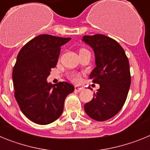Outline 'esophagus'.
Wrapping results in <instances>:
<instances>
[{"mask_svg":"<svg viewBox=\"0 0 150 150\" xmlns=\"http://www.w3.org/2000/svg\"><path fill=\"white\" fill-rule=\"evenodd\" d=\"M82 90H83V87L78 86H75V91H77V92H79V91H81Z\"/></svg>","mask_w":150,"mask_h":150,"instance_id":"34e87169","label":"esophagus"}]
</instances>
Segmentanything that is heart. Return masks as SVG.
Masks as SVG:
<instances>
[{"label":"heart","mask_w":150,"mask_h":150,"mask_svg":"<svg viewBox=\"0 0 150 150\" xmlns=\"http://www.w3.org/2000/svg\"><path fill=\"white\" fill-rule=\"evenodd\" d=\"M71 79L74 81H79V79H80V76H79V74H71Z\"/></svg>","instance_id":"obj_1"}]
</instances>
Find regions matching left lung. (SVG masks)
<instances>
[{"label": "left lung", "instance_id": "1", "mask_svg": "<svg viewBox=\"0 0 150 150\" xmlns=\"http://www.w3.org/2000/svg\"><path fill=\"white\" fill-rule=\"evenodd\" d=\"M83 41L93 49L95 55L96 67L90 79L100 85L84 110L91 119L106 121L116 116L126 100L131 85L129 62L120 43L109 37L86 35Z\"/></svg>", "mask_w": 150, "mask_h": 150}]
</instances>
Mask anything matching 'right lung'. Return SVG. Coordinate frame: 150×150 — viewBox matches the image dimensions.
Masks as SVG:
<instances>
[{"instance_id": "right-lung-1", "label": "right lung", "mask_w": 150, "mask_h": 150, "mask_svg": "<svg viewBox=\"0 0 150 150\" xmlns=\"http://www.w3.org/2000/svg\"><path fill=\"white\" fill-rule=\"evenodd\" d=\"M40 34L21 49L13 71L15 98L23 114L30 121L47 125L62 115L65 98L74 91L72 84L53 85L46 79L56 66L61 46L71 40Z\"/></svg>"}]
</instances>
